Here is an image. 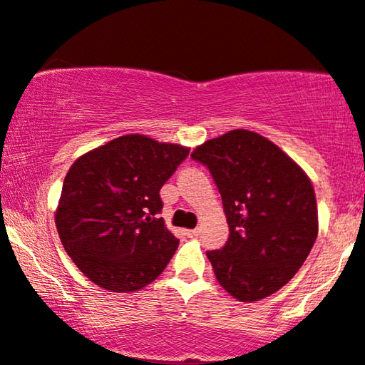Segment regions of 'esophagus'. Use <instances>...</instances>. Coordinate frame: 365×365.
<instances>
[{"instance_id":"34e87169","label":"esophagus","mask_w":365,"mask_h":365,"mask_svg":"<svg viewBox=\"0 0 365 365\" xmlns=\"http://www.w3.org/2000/svg\"><path fill=\"white\" fill-rule=\"evenodd\" d=\"M187 236H188V237H195V236H198V229H188V230H187Z\"/></svg>"}]
</instances>
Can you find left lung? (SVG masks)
I'll return each instance as SVG.
<instances>
[{"label": "left lung", "instance_id": "left-lung-1", "mask_svg": "<svg viewBox=\"0 0 365 365\" xmlns=\"http://www.w3.org/2000/svg\"><path fill=\"white\" fill-rule=\"evenodd\" d=\"M214 178L229 239L207 251L220 286L239 302H257L297 274L318 234L310 178L274 143L232 129L193 150Z\"/></svg>", "mask_w": 365, "mask_h": 365}]
</instances>
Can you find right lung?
<instances>
[{"mask_svg":"<svg viewBox=\"0 0 365 365\" xmlns=\"http://www.w3.org/2000/svg\"><path fill=\"white\" fill-rule=\"evenodd\" d=\"M188 148L126 135L73 161L55 225L76 266L101 288L129 293L158 278L178 247L165 227L160 188Z\"/></svg>","mask_w":365,"mask_h":365,"instance_id":"right-lung-1","label":"right lung"}]
</instances>
